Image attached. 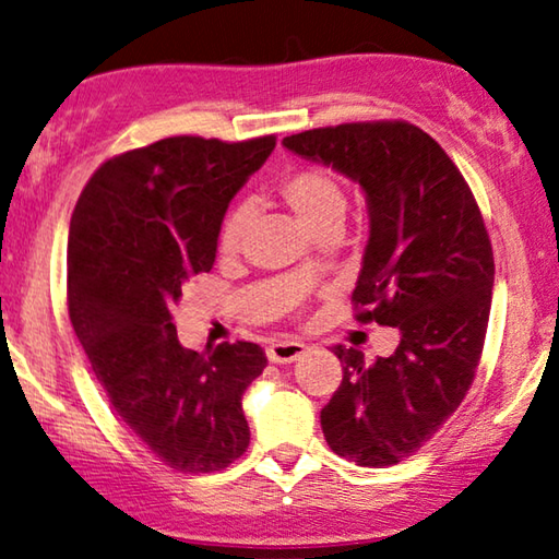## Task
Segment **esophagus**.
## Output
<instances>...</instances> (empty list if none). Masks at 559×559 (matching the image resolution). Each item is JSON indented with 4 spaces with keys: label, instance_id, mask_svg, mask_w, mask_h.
Listing matches in <instances>:
<instances>
[{
    "label": "esophagus",
    "instance_id": "esophagus-1",
    "mask_svg": "<svg viewBox=\"0 0 559 559\" xmlns=\"http://www.w3.org/2000/svg\"><path fill=\"white\" fill-rule=\"evenodd\" d=\"M308 345L306 343H298V340H278V343H271L266 355L271 362L276 365H288V362H296L298 357L306 355Z\"/></svg>",
    "mask_w": 559,
    "mask_h": 559
}]
</instances>
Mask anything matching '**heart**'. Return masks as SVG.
Masks as SVG:
<instances>
[{"label": "heart", "instance_id": "heart-1", "mask_svg": "<svg viewBox=\"0 0 559 559\" xmlns=\"http://www.w3.org/2000/svg\"><path fill=\"white\" fill-rule=\"evenodd\" d=\"M278 197L313 236L340 231V226L345 222L347 194L343 185L333 175L325 173V169L306 167L283 177L278 185ZM246 226H249V210L246 206H234L219 226V239H216L219 253L236 257L241 251Z\"/></svg>", "mask_w": 559, "mask_h": 559}]
</instances>
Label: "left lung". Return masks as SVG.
Wrapping results in <instances>:
<instances>
[{
	"mask_svg": "<svg viewBox=\"0 0 559 559\" xmlns=\"http://www.w3.org/2000/svg\"><path fill=\"white\" fill-rule=\"evenodd\" d=\"M283 145L365 192L370 239L355 318L396 328L402 340L374 362L355 347H333L343 382L320 427L337 456L394 466L441 429L476 377L496 276L484 216L451 157L406 120L316 128Z\"/></svg>",
	"mask_w": 559,
	"mask_h": 559,
	"instance_id": "obj_1",
	"label": "left lung"
}]
</instances>
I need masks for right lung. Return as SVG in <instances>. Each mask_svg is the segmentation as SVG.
<instances>
[{
  "label": "right lung",
  "instance_id": "right-lung-1",
  "mask_svg": "<svg viewBox=\"0 0 559 559\" xmlns=\"http://www.w3.org/2000/svg\"><path fill=\"white\" fill-rule=\"evenodd\" d=\"M276 138H165L103 163L69 234V318L122 424L179 473H214L249 449L241 396L269 365L253 343L194 353L173 308L210 273L226 206Z\"/></svg>",
  "mask_w": 559,
  "mask_h": 559
}]
</instances>
